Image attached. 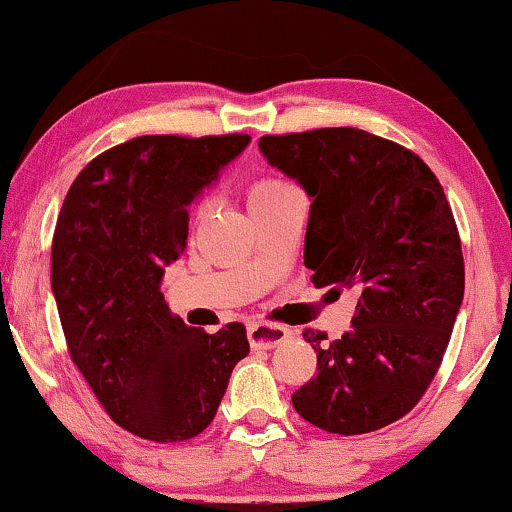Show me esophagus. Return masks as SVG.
Returning a JSON list of instances; mask_svg holds the SVG:
<instances>
[{
    "label": "esophagus",
    "mask_w": 512,
    "mask_h": 512,
    "mask_svg": "<svg viewBox=\"0 0 512 512\" xmlns=\"http://www.w3.org/2000/svg\"><path fill=\"white\" fill-rule=\"evenodd\" d=\"M288 335V328L278 326V323H252V326H248V340L252 349H274Z\"/></svg>",
    "instance_id": "obj_1"
}]
</instances>
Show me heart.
<instances>
[{
  "instance_id": "1",
  "label": "heart",
  "mask_w": 512,
  "mask_h": 512,
  "mask_svg": "<svg viewBox=\"0 0 512 512\" xmlns=\"http://www.w3.org/2000/svg\"><path fill=\"white\" fill-rule=\"evenodd\" d=\"M290 191H293V186L286 184V181H281V179H262V181H257V184L250 189L248 203H250V208H255V205L271 203V200L286 196V193H290ZM205 210H208V203H200L198 205V217H203Z\"/></svg>"
}]
</instances>
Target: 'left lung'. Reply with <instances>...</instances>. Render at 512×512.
<instances>
[{"instance_id":"obj_1","label":"left lung","mask_w":512,"mask_h":512,"mask_svg":"<svg viewBox=\"0 0 512 512\" xmlns=\"http://www.w3.org/2000/svg\"><path fill=\"white\" fill-rule=\"evenodd\" d=\"M260 153L312 198L304 267L316 288L359 295L352 331H304L319 373L293 394L304 420L364 435L406 416L442 364L463 302L461 238L416 153L364 129L262 137Z\"/></svg>"}]
</instances>
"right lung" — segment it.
Listing matches in <instances>:
<instances>
[{"instance_id":"add662e5","label":"right lung","mask_w":512,"mask_h":512,"mask_svg":"<svg viewBox=\"0 0 512 512\" xmlns=\"http://www.w3.org/2000/svg\"><path fill=\"white\" fill-rule=\"evenodd\" d=\"M248 144V134L129 139L77 174L58 215L51 290L70 357L108 416L151 442L208 428L250 352L241 323L198 331L160 293L186 248L189 205Z\"/></svg>"}]
</instances>
